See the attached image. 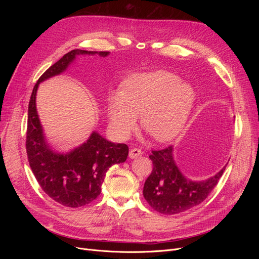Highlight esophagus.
<instances>
[{
    "mask_svg": "<svg viewBox=\"0 0 259 259\" xmlns=\"http://www.w3.org/2000/svg\"><path fill=\"white\" fill-rule=\"evenodd\" d=\"M142 154H143V153H142V151L140 150V149L133 148V149H131L130 152H129V157H130V158H137V157L141 156Z\"/></svg>",
    "mask_w": 259,
    "mask_h": 259,
    "instance_id": "34e87169",
    "label": "esophagus"
}]
</instances>
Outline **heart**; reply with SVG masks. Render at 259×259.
Instances as JSON below:
<instances>
[{
  "mask_svg": "<svg viewBox=\"0 0 259 259\" xmlns=\"http://www.w3.org/2000/svg\"><path fill=\"white\" fill-rule=\"evenodd\" d=\"M195 91L191 85L168 71L134 75L127 80L122 92L108 99L107 115L110 128L119 140H126L142 126L157 142H168L178 135L191 114Z\"/></svg>",
  "mask_w": 259,
  "mask_h": 259,
  "instance_id": "heart-1",
  "label": "heart"
}]
</instances>
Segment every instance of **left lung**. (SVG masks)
Masks as SVG:
<instances>
[{"instance_id": "1", "label": "left lung", "mask_w": 259, "mask_h": 259, "mask_svg": "<svg viewBox=\"0 0 259 259\" xmlns=\"http://www.w3.org/2000/svg\"><path fill=\"white\" fill-rule=\"evenodd\" d=\"M149 157L153 162V170L145 182L143 194L155 211L167 215L185 212L205 200L227 166L207 180L193 181L176 165L173 146L152 151Z\"/></svg>"}]
</instances>
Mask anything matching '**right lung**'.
Wrapping results in <instances>:
<instances>
[{"label":"right lung","mask_w":259,"mask_h":259,"mask_svg":"<svg viewBox=\"0 0 259 259\" xmlns=\"http://www.w3.org/2000/svg\"><path fill=\"white\" fill-rule=\"evenodd\" d=\"M107 51L74 49L66 53L38 78L28 106L26 150L30 168L43 191L65 207L78 208L101 194L107 171L127 159L126 144L112 143L98 131H92L86 142L67 152H59L48 141L36 110V92L43 81L65 72L78 56H100Z\"/></svg>","instance_id":"add662e5"}]
</instances>
